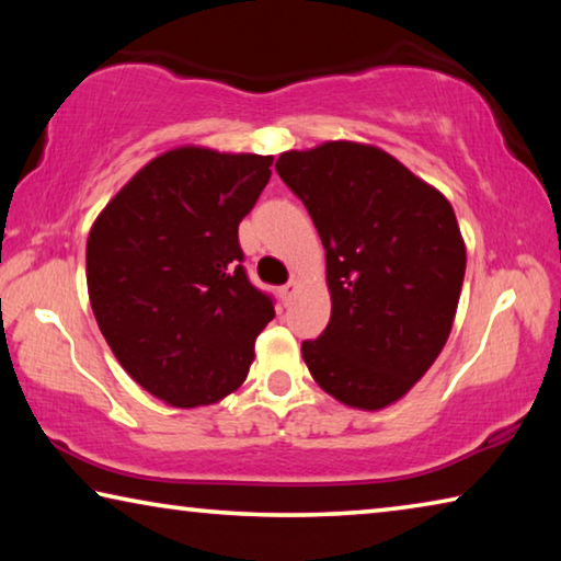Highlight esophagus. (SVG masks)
Instances as JSON below:
<instances>
[{"mask_svg":"<svg viewBox=\"0 0 561 561\" xmlns=\"http://www.w3.org/2000/svg\"><path fill=\"white\" fill-rule=\"evenodd\" d=\"M297 289H299V282H297V279H289V282L282 287V299H284V301H291V297H294V294H297Z\"/></svg>","mask_w":561,"mask_h":561,"instance_id":"34e87169","label":"esophagus"}]
</instances>
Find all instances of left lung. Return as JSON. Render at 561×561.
Returning <instances> with one entry per match:
<instances>
[{"instance_id": "8db88e82", "label": "left lung", "mask_w": 561, "mask_h": 561, "mask_svg": "<svg viewBox=\"0 0 561 561\" xmlns=\"http://www.w3.org/2000/svg\"><path fill=\"white\" fill-rule=\"evenodd\" d=\"M274 168L327 250L331 319L301 356L336 401L381 411L450 336L465 277L453 205L386 150L351 140L287 150Z\"/></svg>"}]
</instances>
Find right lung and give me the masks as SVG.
I'll list each match as a JSON object with an SVG mask.
<instances>
[{
	"label": "right lung",
	"mask_w": 561,
	"mask_h": 561,
	"mask_svg": "<svg viewBox=\"0 0 561 561\" xmlns=\"http://www.w3.org/2000/svg\"><path fill=\"white\" fill-rule=\"evenodd\" d=\"M272 156L183 146L150 160L103 207L87 242L93 317L133 381L178 408L247 378L274 301L247 279L237 227Z\"/></svg>",
	"instance_id": "1"
}]
</instances>
